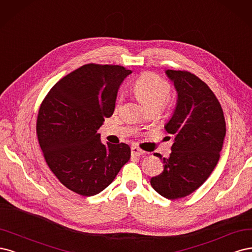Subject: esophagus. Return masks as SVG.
I'll return each instance as SVG.
<instances>
[{
  "mask_svg": "<svg viewBox=\"0 0 252 252\" xmlns=\"http://www.w3.org/2000/svg\"><path fill=\"white\" fill-rule=\"evenodd\" d=\"M131 153H132V155L133 156H136V157H139V156H142V155H144V151H142V150H140L139 148H137V147H132V149H131Z\"/></svg>",
  "mask_w": 252,
  "mask_h": 252,
  "instance_id": "esophagus-1",
  "label": "esophagus"
}]
</instances>
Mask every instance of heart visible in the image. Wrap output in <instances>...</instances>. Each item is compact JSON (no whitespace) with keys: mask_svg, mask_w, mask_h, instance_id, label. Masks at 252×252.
<instances>
[{"mask_svg":"<svg viewBox=\"0 0 252 252\" xmlns=\"http://www.w3.org/2000/svg\"><path fill=\"white\" fill-rule=\"evenodd\" d=\"M136 95L151 110L158 111L160 108H166L170 104L168 98L170 86L165 79L153 72H145L134 83ZM125 98V94L120 93L117 97L116 107L119 108Z\"/></svg>","mask_w":252,"mask_h":252,"instance_id":"heart-1","label":"heart"}]
</instances>
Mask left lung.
I'll list each match as a JSON object with an SVG mask.
<instances>
[{
    "instance_id": "left-lung-1",
    "label": "left lung",
    "mask_w": 252,
    "mask_h": 252,
    "mask_svg": "<svg viewBox=\"0 0 252 252\" xmlns=\"http://www.w3.org/2000/svg\"><path fill=\"white\" fill-rule=\"evenodd\" d=\"M166 74L178 92L175 113L165 126L175 139L168 158L154 154L163 160L164 168L151 185L162 197L176 200L198 189L213 173L226 124L220 102L203 80L185 70H167Z\"/></svg>"
}]
</instances>
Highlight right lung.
Returning <instances> with one entry per match:
<instances>
[{
	"label": "right lung",
	"instance_id": "add662e5",
	"mask_svg": "<svg viewBox=\"0 0 252 252\" xmlns=\"http://www.w3.org/2000/svg\"><path fill=\"white\" fill-rule=\"evenodd\" d=\"M131 73L118 64H84L60 79L40 103L36 135L44 158L80 196L108 188L131 157L127 144H102L97 133L114 113L118 88Z\"/></svg>",
	"mask_w": 252,
	"mask_h": 252
}]
</instances>
